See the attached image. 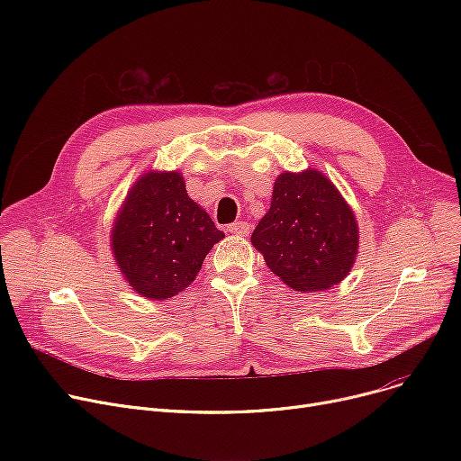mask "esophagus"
Segmentation results:
<instances>
[{
    "label": "esophagus",
    "instance_id": "esophagus-1",
    "mask_svg": "<svg viewBox=\"0 0 461 461\" xmlns=\"http://www.w3.org/2000/svg\"><path fill=\"white\" fill-rule=\"evenodd\" d=\"M250 224L249 222H243V221H240V222H233V224H230L228 226V231L230 233H233V235H239V237H247L249 233H250Z\"/></svg>",
    "mask_w": 461,
    "mask_h": 461
}]
</instances>
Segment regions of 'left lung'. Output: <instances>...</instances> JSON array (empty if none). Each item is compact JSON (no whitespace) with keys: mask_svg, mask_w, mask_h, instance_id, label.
<instances>
[{"mask_svg":"<svg viewBox=\"0 0 461 461\" xmlns=\"http://www.w3.org/2000/svg\"><path fill=\"white\" fill-rule=\"evenodd\" d=\"M269 269L295 292H321L342 282L358 252L355 214L316 169L280 174L271 209L252 233Z\"/></svg>","mask_w":461,"mask_h":461,"instance_id":"obj_1","label":"left lung"}]
</instances>
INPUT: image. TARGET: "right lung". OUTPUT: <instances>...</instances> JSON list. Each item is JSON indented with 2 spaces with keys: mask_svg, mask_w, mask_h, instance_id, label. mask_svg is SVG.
<instances>
[{
  "mask_svg": "<svg viewBox=\"0 0 461 461\" xmlns=\"http://www.w3.org/2000/svg\"><path fill=\"white\" fill-rule=\"evenodd\" d=\"M221 239L211 216L188 198L181 174L148 172L117 212L112 250L134 292L162 301L194 282Z\"/></svg>",
  "mask_w": 461,
  "mask_h": 461,
  "instance_id": "add662e5",
  "label": "right lung"
}]
</instances>
